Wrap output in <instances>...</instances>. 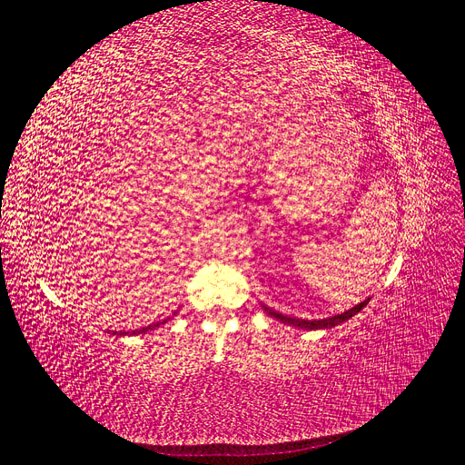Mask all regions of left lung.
<instances>
[{"instance_id":"1","label":"left lung","mask_w":465,"mask_h":465,"mask_svg":"<svg viewBox=\"0 0 465 465\" xmlns=\"http://www.w3.org/2000/svg\"><path fill=\"white\" fill-rule=\"evenodd\" d=\"M368 302H370V297H368L366 301L360 302V304L349 308V311H345V312L335 314V316H331V318H323V320H301V318H291V316H285V314H280V312H276V311H272V308H268V306H264V304H262V308H264V312H266L268 316H272V318H276V320H280V322H283V323H287V325H293V328H299V330H304V331H311V330H328V328H335V325H339V323H342V322L351 320L352 316H356Z\"/></svg>"}]
</instances>
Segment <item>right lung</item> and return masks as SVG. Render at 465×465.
I'll use <instances>...</instances> for the list:
<instances>
[{
    "label": "right lung",
    "mask_w": 465,
    "mask_h": 465,
    "mask_svg": "<svg viewBox=\"0 0 465 465\" xmlns=\"http://www.w3.org/2000/svg\"><path fill=\"white\" fill-rule=\"evenodd\" d=\"M176 314V312H174ZM170 318H166V320H163V322H157V323H151V325H147V328H142V330H134V331H130L132 335H142V333H147V331H151V330H154V328H159V325H163V323H166ZM116 333V331H114ZM113 333V335H114ZM116 335H126V331H120V333H116Z\"/></svg>",
    "instance_id": "1"
}]
</instances>
